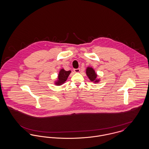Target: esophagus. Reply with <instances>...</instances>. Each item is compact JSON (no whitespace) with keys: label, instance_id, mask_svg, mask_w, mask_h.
I'll list each match as a JSON object with an SVG mask.
<instances>
[{"label":"esophagus","instance_id":"34e87169","mask_svg":"<svg viewBox=\"0 0 149 149\" xmlns=\"http://www.w3.org/2000/svg\"><path fill=\"white\" fill-rule=\"evenodd\" d=\"M74 71L75 72L78 73V72H79L80 71V69H75L74 70Z\"/></svg>","mask_w":149,"mask_h":149}]
</instances>
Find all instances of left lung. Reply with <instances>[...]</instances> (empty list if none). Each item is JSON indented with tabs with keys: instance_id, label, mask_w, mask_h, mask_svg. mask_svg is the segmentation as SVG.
Segmentation results:
<instances>
[{
	"instance_id": "1",
	"label": "left lung",
	"mask_w": 149,
	"mask_h": 149,
	"mask_svg": "<svg viewBox=\"0 0 149 149\" xmlns=\"http://www.w3.org/2000/svg\"><path fill=\"white\" fill-rule=\"evenodd\" d=\"M86 74L91 81L94 82V83L99 82V79H97V75L92 68L88 67L86 70Z\"/></svg>"
}]
</instances>
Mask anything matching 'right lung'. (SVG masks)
Listing matches in <instances>:
<instances>
[{
    "label": "right lung",
    "mask_w": 149,
    "mask_h": 149,
    "mask_svg": "<svg viewBox=\"0 0 149 149\" xmlns=\"http://www.w3.org/2000/svg\"><path fill=\"white\" fill-rule=\"evenodd\" d=\"M71 71H65L64 69H61L58 75V79L55 82V84L56 85H61L66 81L68 77L69 76Z\"/></svg>",
    "instance_id": "right-lung-1"
}]
</instances>
